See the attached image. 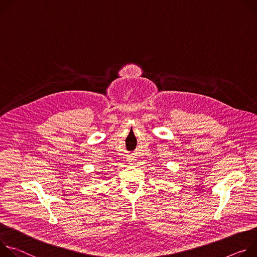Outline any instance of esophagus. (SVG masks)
<instances>
[{"label":"esophagus","instance_id":"esophagus-1","mask_svg":"<svg viewBox=\"0 0 257 257\" xmlns=\"http://www.w3.org/2000/svg\"><path fill=\"white\" fill-rule=\"evenodd\" d=\"M130 160H134V159H133V158H130Z\"/></svg>","mask_w":257,"mask_h":257}]
</instances>
